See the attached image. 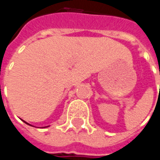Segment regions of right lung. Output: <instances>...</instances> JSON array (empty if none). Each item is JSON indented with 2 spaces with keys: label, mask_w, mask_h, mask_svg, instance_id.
Returning a JSON list of instances; mask_svg holds the SVG:
<instances>
[{
  "label": "right lung",
  "mask_w": 160,
  "mask_h": 160,
  "mask_svg": "<svg viewBox=\"0 0 160 160\" xmlns=\"http://www.w3.org/2000/svg\"><path fill=\"white\" fill-rule=\"evenodd\" d=\"M24 122H26V121H24ZM26 123H27V122H26ZM27 124H28V123H27ZM28 125H29V124H28ZM30 126H31V125H30Z\"/></svg>",
  "instance_id": "right-lung-1"
}]
</instances>
